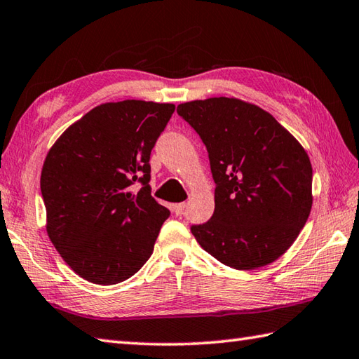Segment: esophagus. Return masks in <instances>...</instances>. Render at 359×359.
Returning a JSON list of instances; mask_svg holds the SVG:
<instances>
[{"label":"esophagus","mask_w":359,"mask_h":359,"mask_svg":"<svg viewBox=\"0 0 359 359\" xmlns=\"http://www.w3.org/2000/svg\"><path fill=\"white\" fill-rule=\"evenodd\" d=\"M185 207H187L185 202L175 203V205H172V212L177 215V216H182V215H184V212H185Z\"/></svg>","instance_id":"obj_1"}]
</instances>
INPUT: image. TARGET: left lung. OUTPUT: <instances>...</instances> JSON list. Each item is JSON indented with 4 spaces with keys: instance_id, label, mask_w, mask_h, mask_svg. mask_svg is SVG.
I'll return each mask as SVG.
<instances>
[{
    "instance_id": "obj_1",
    "label": "left lung",
    "mask_w": 359,
    "mask_h": 359,
    "mask_svg": "<svg viewBox=\"0 0 359 359\" xmlns=\"http://www.w3.org/2000/svg\"><path fill=\"white\" fill-rule=\"evenodd\" d=\"M205 144L215 212L193 224L202 249L233 269L276 262L311 212L313 168L304 147L268 111L233 97L180 104Z\"/></svg>"
}]
</instances>
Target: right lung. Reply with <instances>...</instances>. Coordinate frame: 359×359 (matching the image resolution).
<instances>
[{
    "label": "right lung",
    "instance_id": "right-lung-1",
    "mask_svg": "<svg viewBox=\"0 0 359 359\" xmlns=\"http://www.w3.org/2000/svg\"><path fill=\"white\" fill-rule=\"evenodd\" d=\"M174 110L135 100L97 105L48 152L40 188L49 240L91 283L124 282L152 255L171 213L151 196L149 158Z\"/></svg>",
    "mask_w": 359,
    "mask_h": 359
}]
</instances>
